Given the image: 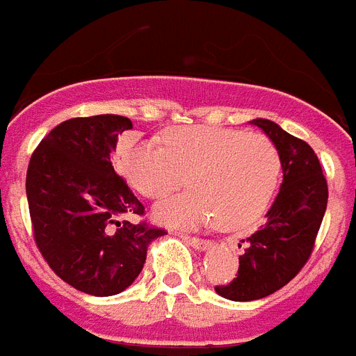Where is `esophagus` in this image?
Wrapping results in <instances>:
<instances>
[{
  "label": "esophagus",
  "instance_id": "34e87169",
  "mask_svg": "<svg viewBox=\"0 0 356 356\" xmlns=\"http://www.w3.org/2000/svg\"><path fill=\"white\" fill-rule=\"evenodd\" d=\"M181 238H184L188 244H192L195 250H208L211 246L210 241H206V238H197V237H188V235H181Z\"/></svg>",
  "mask_w": 356,
  "mask_h": 356
}]
</instances>
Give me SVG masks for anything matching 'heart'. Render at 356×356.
<instances>
[{"label":"heart","instance_id":"1","mask_svg":"<svg viewBox=\"0 0 356 356\" xmlns=\"http://www.w3.org/2000/svg\"><path fill=\"white\" fill-rule=\"evenodd\" d=\"M115 166L137 192L150 199L186 183L193 190L155 206L154 217L173 228H197L219 219L222 228H246L271 202L280 157L262 134L235 128L184 127L163 136V145L124 137Z\"/></svg>","mask_w":356,"mask_h":356}]
</instances>
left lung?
<instances>
[{
	"mask_svg": "<svg viewBox=\"0 0 356 356\" xmlns=\"http://www.w3.org/2000/svg\"><path fill=\"white\" fill-rule=\"evenodd\" d=\"M252 124L261 128L279 152L282 184L264 226L243 241L237 277L215 288L220 297L235 302L268 297L302 270L327 206V183L312 146L270 119H253Z\"/></svg>",
	"mask_w": 356,
	"mask_h": 356,
	"instance_id": "obj_1",
	"label": "left lung"
}]
</instances>
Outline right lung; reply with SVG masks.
<instances>
[{
  "label": "right lung",
  "instance_id": "right-lung-1",
  "mask_svg": "<svg viewBox=\"0 0 356 356\" xmlns=\"http://www.w3.org/2000/svg\"><path fill=\"white\" fill-rule=\"evenodd\" d=\"M130 128V119L113 113L68 119L40 143L26 170L41 255L67 284L95 297L124 291L141 273L152 241L166 234L122 219L145 213L110 163L119 134Z\"/></svg>",
  "mask_w": 356,
  "mask_h": 356
}]
</instances>
